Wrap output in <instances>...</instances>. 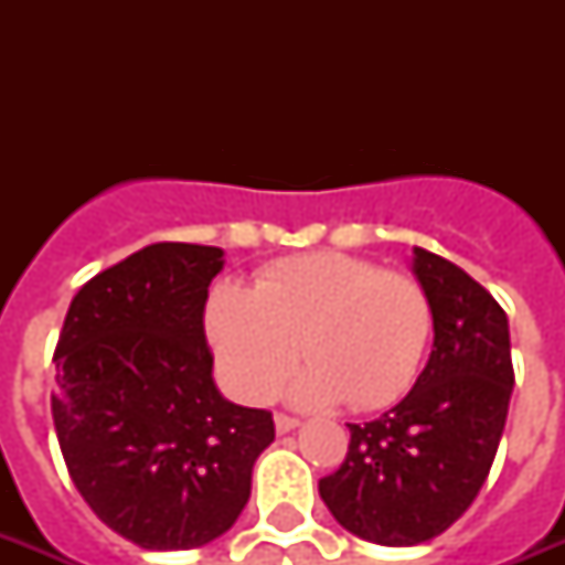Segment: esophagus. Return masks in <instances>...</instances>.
Returning <instances> with one entry per match:
<instances>
[{
	"instance_id": "34e87169",
	"label": "esophagus",
	"mask_w": 565,
	"mask_h": 565,
	"mask_svg": "<svg viewBox=\"0 0 565 565\" xmlns=\"http://www.w3.org/2000/svg\"><path fill=\"white\" fill-rule=\"evenodd\" d=\"M292 428H299V419L290 416V413H275V430L278 434H290Z\"/></svg>"
}]
</instances>
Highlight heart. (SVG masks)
Masks as SVG:
<instances>
[{"label":"heart","instance_id":"obj_1","mask_svg":"<svg viewBox=\"0 0 565 565\" xmlns=\"http://www.w3.org/2000/svg\"><path fill=\"white\" fill-rule=\"evenodd\" d=\"M204 326L225 384L243 402H266L292 363L299 404L345 398L352 411L398 402L419 375L434 331L425 287L363 257L313 252L278 260L252 290L222 284Z\"/></svg>","mask_w":565,"mask_h":565}]
</instances>
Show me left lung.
<instances>
[{"instance_id": "left-lung-1", "label": "left lung", "mask_w": 565, "mask_h": 565, "mask_svg": "<svg viewBox=\"0 0 565 565\" xmlns=\"http://www.w3.org/2000/svg\"><path fill=\"white\" fill-rule=\"evenodd\" d=\"M413 273L434 310L428 366L393 411L349 425L345 460L319 481L337 522L377 545L428 543L463 516L490 475L513 393L499 301L425 248Z\"/></svg>"}]
</instances>
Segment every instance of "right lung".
<instances>
[{
    "label": "right lung",
    "instance_id": "right-lung-1",
    "mask_svg": "<svg viewBox=\"0 0 565 565\" xmlns=\"http://www.w3.org/2000/svg\"><path fill=\"white\" fill-rule=\"evenodd\" d=\"M222 248L152 243L75 292L55 345L52 419L96 516L140 548L184 552L237 522L269 411L213 386L204 301Z\"/></svg>",
    "mask_w": 565,
    "mask_h": 565
}]
</instances>
